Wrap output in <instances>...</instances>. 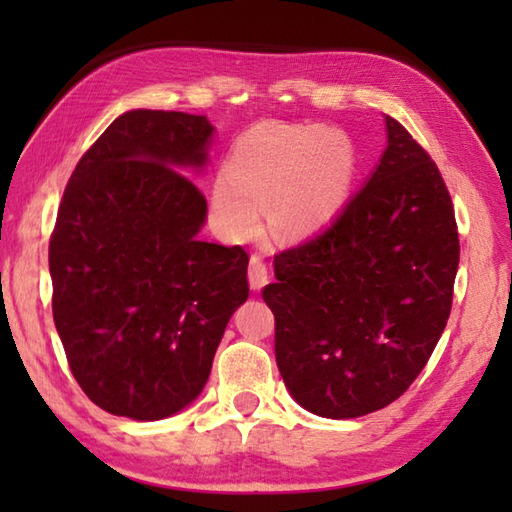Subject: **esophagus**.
I'll return each mask as SVG.
<instances>
[{
    "label": "esophagus",
    "mask_w": 512,
    "mask_h": 512,
    "mask_svg": "<svg viewBox=\"0 0 512 512\" xmlns=\"http://www.w3.org/2000/svg\"><path fill=\"white\" fill-rule=\"evenodd\" d=\"M248 282H250V289L259 291L268 282V266L262 259V255H253L250 257V264H248Z\"/></svg>",
    "instance_id": "34e87169"
}]
</instances>
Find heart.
Instances as JSON below:
<instances>
[{
  "label": "heart",
  "instance_id": "1",
  "mask_svg": "<svg viewBox=\"0 0 512 512\" xmlns=\"http://www.w3.org/2000/svg\"><path fill=\"white\" fill-rule=\"evenodd\" d=\"M354 176V149L339 131L259 126L232 149L214 183V207L232 232H250L262 205L289 232H309L339 212Z\"/></svg>",
  "mask_w": 512,
  "mask_h": 512
}]
</instances>
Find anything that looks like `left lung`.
<instances>
[{
  "instance_id": "1",
  "label": "left lung",
  "mask_w": 512,
  "mask_h": 512,
  "mask_svg": "<svg viewBox=\"0 0 512 512\" xmlns=\"http://www.w3.org/2000/svg\"><path fill=\"white\" fill-rule=\"evenodd\" d=\"M341 214L275 255L262 298L275 316V361L307 411L359 418L406 393L447 325L458 225L436 162L400 121Z\"/></svg>"
}]
</instances>
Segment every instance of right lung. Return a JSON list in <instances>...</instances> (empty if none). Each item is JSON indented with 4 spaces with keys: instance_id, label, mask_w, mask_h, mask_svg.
<instances>
[{
    "instance_id": "1",
    "label": "right lung",
    "mask_w": 512,
    "mask_h": 512,
    "mask_svg": "<svg viewBox=\"0 0 512 512\" xmlns=\"http://www.w3.org/2000/svg\"><path fill=\"white\" fill-rule=\"evenodd\" d=\"M205 115L131 110L69 176L49 239L51 309L69 370L112 415L160 420L203 391L248 253L196 235L207 203L180 167H203Z\"/></svg>"
}]
</instances>
